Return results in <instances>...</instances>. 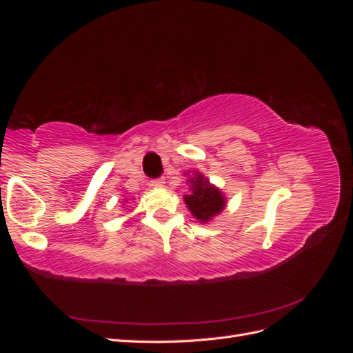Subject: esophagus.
Instances as JSON below:
<instances>
[{"label": "esophagus", "mask_w": 353, "mask_h": 353, "mask_svg": "<svg viewBox=\"0 0 353 353\" xmlns=\"http://www.w3.org/2000/svg\"><path fill=\"white\" fill-rule=\"evenodd\" d=\"M152 187L153 188H162L165 185V179L163 178H156V179H152Z\"/></svg>", "instance_id": "obj_1"}]
</instances>
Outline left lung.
<instances>
[{
	"label": "left lung",
	"instance_id": "8db88e82",
	"mask_svg": "<svg viewBox=\"0 0 353 353\" xmlns=\"http://www.w3.org/2000/svg\"><path fill=\"white\" fill-rule=\"evenodd\" d=\"M196 179L191 178V194L184 196L188 209L193 215L201 221L206 222L210 221L213 216L225 206V199L222 197L221 191L209 184V179H206L201 174L196 172Z\"/></svg>",
	"mask_w": 353,
	"mask_h": 353
}]
</instances>
